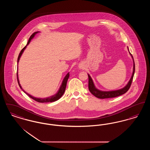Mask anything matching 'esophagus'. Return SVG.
<instances>
[{
    "instance_id": "esophagus-1",
    "label": "esophagus",
    "mask_w": 150,
    "mask_h": 150,
    "mask_svg": "<svg viewBox=\"0 0 150 150\" xmlns=\"http://www.w3.org/2000/svg\"><path fill=\"white\" fill-rule=\"evenodd\" d=\"M79 69H80V70L84 69V65H83V64H79Z\"/></svg>"
}]
</instances>
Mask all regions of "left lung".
<instances>
[{
	"mask_svg": "<svg viewBox=\"0 0 150 150\" xmlns=\"http://www.w3.org/2000/svg\"><path fill=\"white\" fill-rule=\"evenodd\" d=\"M129 53H130V56H132V58L133 61V73H132V76L130 79L128 84L125 86L124 88L120 89H118V90L111 91H100L99 89H98L95 86L92 79L89 74H88V78H89V79H88L89 90L91 92V93L93 94V96H94L95 97H96L98 98H100V99L114 98V97H116L121 96L122 94L126 93L128 91L129 88L130 87V86L132 84V82L133 81V79L134 72H135V64H134V59H133V57L132 56V54L130 52H129Z\"/></svg>",
	"mask_w": 150,
	"mask_h": 150,
	"instance_id": "1",
	"label": "left lung"
}]
</instances>
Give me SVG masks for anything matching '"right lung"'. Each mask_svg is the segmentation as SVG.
Masks as SVG:
<instances>
[{"mask_svg": "<svg viewBox=\"0 0 150 150\" xmlns=\"http://www.w3.org/2000/svg\"><path fill=\"white\" fill-rule=\"evenodd\" d=\"M38 33H39V31H36V32H35V33H34L30 37V38H29V40H28V42L27 43V44H26V45L22 50L20 52V54H19V56H18V59H17V64H18V62H19V60H20V57H21L22 54V53H23V51L25 50L26 49V47H27V45H29V43L30 42V41L31 40V39H33V38H34V37L35 36L36 34H38ZM69 76H70V74H69V72H68L67 74H66V75L65 76V77H64V80H63V81H62V84H61V85L60 86V87H59V90L58 91V92H57V93L56 94H55L54 95H53V96H50V97H47V98H36V97H33V96H31V95H30V94L29 93H26L23 89H22V88L21 86V84H20V81H19V79H18V72H17V81H18V85L20 86V88L22 90L25 92V93H26V94H27V95L28 96H29V97H30V98H31L32 99H33L34 100H35L36 101H37V102H40V103H45V102H54V101H56V100H59L62 96V95L64 94V91H65V89H66V84H67V80H68V79L69 78Z\"/></svg>", "mask_w": 150, "mask_h": 150, "instance_id": "add662e5", "label": "right lung"}]
</instances>
